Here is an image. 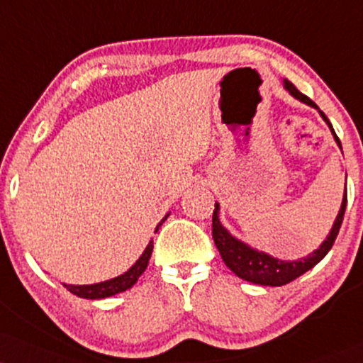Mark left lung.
Here are the masks:
<instances>
[{"label":"left lung","mask_w":363,"mask_h":363,"mask_svg":"<svg viewBox=\"0 0 363 363\" xmlns=\"http://www.w3.org/2000/svg\"><path fill=\"white\" fill-rule=\"evenodd\" d=\"M284 86L289 93L294 96V98L301 99L303 103L309 104V106L320 108L316 106V103L313 99H309L306 94H303L301 91L292 84L291 81H284ZM320 115L323 116V120L326 121L330 126V130L333 132V137L338 143L340 148H342V143H340V138L336 137L333 126H331L330 120L326 118V115L323 111H320ZM345 208H347V189H345V196L342 201V208H340L338 216H336L333 228H331L328 238L321 243L318 250H314L311 255H308L306 259L301 260H292V262H284L279 259H274V257L267 255L264 252H257L245 245L243 242H240L235 237L226 231L223 226H221L220 220H218V209L220 206L215 204V211H213V240H215V245L220 252L221 259L226 264V267L233 270L238 277H242L243 281L253 282V284H260V286H284V284H289L298 279L299 276H303L304 272H308L309 269H313L318 262L323 260V257L326 255L333 247L336 235H338L340 226H342L343 221V215H345Z\"/></svg>","instance_id":"left-lung-1"}]
</instances>
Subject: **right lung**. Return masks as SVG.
I'll return each mask as SVG.
<instances>
[{
    "label": "right lung",
    "mask_w": 363,
    "mask_h": 363,
    "mask_svg": "<svg viewBox=\"0 0 363 363\" xmlns=\"http://www.w3.org/2000/svg\"><path fill=\"white\" fill-rule=\"evenodd\" d=\"M165 220H167V216H165L162 221H165ZM162 221H160L159 226L162 225ZM159 226H157V230H159ZM152 250H154V240H150V243L147 245L145 252L142 253V257L137 260V264H135L133 267L128 270V272L121 274V276L111 279V281L91 284V286H72V284H64V287L69 292H72V294H76L77 298H84V299L110 298V296H115V294H118V292H123L126 289H130V287H132L133 284L138 281V277L145 272L148 260H150Z\"/></svg>",
    "instance_id": "right-lung-1"
}]
</instances>
